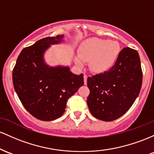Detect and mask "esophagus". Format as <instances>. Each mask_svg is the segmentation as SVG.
<instances>
[{
	"label": "esophagus",
	"instance_id": "esophagus-1",
	"mask_svg": "<svg viewBox=\"0 0 154 154\" xmlns=\"http://www.w3.org/2000/svg\"><path fill=\"white\" fill-rule=\"evenodd\" d=\"M87 75L86 74H84V84L86 85V84H87Z\"/></svg>",
	"mask_w": 154,
	"mask_h": 154
}]
</instances>
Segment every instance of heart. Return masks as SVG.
<instances>
[{"mask_svg":"<svg viewBox=\"0 0 154 154\" xmlns=\"http://www.w3.org/2000/svg\"><path fill=\"white\" fill-rule=\"evenodd\" d=\"M120 52L118 43L108 40L91 38L81 45L75 62L79 65H84V60H90L91 70L103 72L111 68L116 61Z\"/></svg>","mask_w":154,"mask_h":154,"instance_id":"heart-1","label":"heart"}]
</instances>
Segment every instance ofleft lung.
<instances>
[{
    "label": "left lung",
    "mask_w": 154,
    "mask_h": 154,
    "mask_svg": "<svg viewBox=\"0 0 154 154\" xmlns=\"http://www.w3.org/2000/svg\"><path fill=\"white\" fill-rule=\"evenodd\" d=\"M143 82L140 60L136 50L124 48L115 65L107 71L88 77L91 113L104 122L120 118L139 95Z\"/></svg>",
    "instance_id": "obj_1"
}]
</instances>
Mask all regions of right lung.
<instances>
[{
	"label": "right lung",
	"mask_w": 154,
	"mask_h": 154,
	"mask_svg": "<svg viewBox=\"0 0 154 154\" xmlns=\"http://www.w3.org/2000/svg\"><path fill=\"white\" fill-rule=\"evenodd\" d=\"M63 35L46 37L22 49L13 69V85L19 99L31 115L41 121L60 118L67 101L84 85V75L72 74L68 67H49L43 55Z\"/></svg>",
	"instance_id": "right-lung-1"
}]
</instances>
